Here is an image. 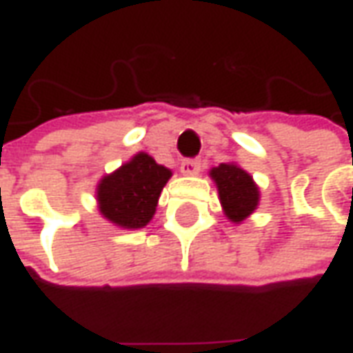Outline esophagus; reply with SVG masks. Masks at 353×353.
<instances>
[{"instance_id": "1", "label": "esophagus", "mask_w": 353, "mask_h": 353, "mask_svg": "<svg viewBox=\"0 0 353 353\" xmlns=\"http://www.w3.org/2000/svg\"><path fill=\"white\" fill-rule=\"evenodd\" d=\"M200 170H202L200 159H183V162H181V172L185 176H196Z\"/></svg>"}]
</instances>
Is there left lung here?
<instances>
[{"instance_id": "left-lung-1", "label": "left lung", "mask_w": 353, "mask_h": 353, "mask_svg": "<svg viewBox=\"0 0 353 353\" xmlns=\"http://www.w3.org/2000/svg\"><path fill=\"white\" fill-rule=\"evenodd\" d=\"M210 176L217 183L223 210L230 221L240 223L253 214L259 202V189L248 172L238 168L236 164H219Z\"/></svg>"}]
</instances>
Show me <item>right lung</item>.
Wrapping results in <instances>:
<instances>
[{"label":"right lung","instance_id":"1","mask_svg":"<svg viewBox=\"0 0 353 353\" xmlns=\"http://www.w3.org/2000/svg\"><path fill=\"white\" fill-rule=\"evenodd\" d=\"M170 176L172 172L157 164L149 154H136L98 185L101 215L124 229L145 227Z\"/></svg>","mask_w":353,"mask_h":353}]
</instances>
